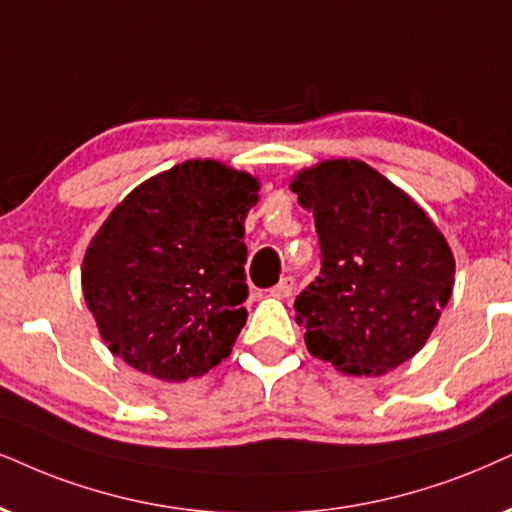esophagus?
I'll list each match as a JSON object with an SVG mask.
<instances>
[{
	"label": "esophagus",
	"instance_id": "esophagus-1",
	"mask_svg": "<svg viewBox=\"0 0 512 512\" xmlns=\"http://www.w3.org/2000/svg\"><path fill=\"white\" fill-rule=\"evenodd\" d=\"M293 290H295V278L286 276V278H281V281H278L274 288H271V295H274V297H290V295H293Z\"/></svg>",
	"mask_w": 512,
	"mask_h": 512
}]
</instances>
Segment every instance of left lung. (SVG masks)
I'll use <instances>...</instances> for the list:
<instances>
[{
	"mask_svg": "<svg viewBox=\"0 0 512 512\" xmlns=\"http://www.w3.org/2000/svg\"><path fill=\"white\" fill-rule=\"evenodd\" d=\"M290 189L314 212L321 245V274L295 300L309 352L347 375H383L416 357L456 274L428 212L357 158L300 170Z\"/></svg>",
	"mask_w": 512,
	"mask_h": 512,
	"instance_id": "8db88e82",
	"label": "left lung"
}]
</instances>
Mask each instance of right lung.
I'll return each mask as SVG.
<instances>
[{"label":"right lung","mask_w":512,"mask_h":512,"mask_svg":"<svg viewBox=\"0 0 512 512\" xmlns=\"http://www.w3.org/2000/svg\"><path fill=\"white\" fill-rule=\"evenodd\" d=\"M260 181L219 160H186L139 184L82 260V293L108 349L181 383L231 354L245 326V217Z\"/></svg>","instance_id":"right-lung-1"}]
</instances>
